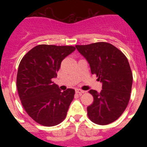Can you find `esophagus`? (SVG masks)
Segmentation results:
<instances>
[{"instance_id":"34e87169","label":"esophagus","mask_w":147,"mask_h":147,"mask_svg":"<svg viewBox=\"0 0 147 147\" xmlns=\"http://www.w3.org/2000/svg\"><path fill=\"white\" fill-rule=\"evenodd\" d=\"M76 93H78V94L81 95V94H82V93H85V91L81 89H76Z\"/></svg>"}]
</instances>
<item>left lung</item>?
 Returning <instances> with one entry per match:
<instances>
[{"instance_id": "1", "label": "left lung", "mask_w": 147, "mask_h": 147, "mask_svg": "<svg viewBox=\"0 0 147 147\" xmlns=\"http://www.w3.org/2000/svg\"><path fill=\"white\" fill-rule=\"evenodd\" d=\"M76 48L88 62L92 74L102 83L100 93L89 91L93 102L87 108L88 117L99 125L110 124L124 113L130 98L132 74L128 59L108 42L77 45Z\"/></svg>"}]
</instances>
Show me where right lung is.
<instances>
[{
    "instance_id": "add662e5",
    "label": "right lung",
    "mask_w": 147,
    "mask_h": 147,
    "mask_svg": "<svg viewBox=\"0 0 147 147\" xmlns=\"http://www.w3.org/2000/svg\"><path fill=\"white\" fill-rule=\"evenodd\" d=\"M74 46L39 45L21 59L17 75V88L23 108L33 120L46 127L59 124L67 115L75 90L61 92L52 82L61 62L74 52Z\"/></svg>"
}]
</instances>
